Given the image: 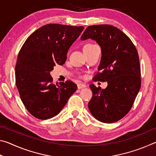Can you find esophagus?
<instances>
[{
	"label": "esophagus",
	"instance_id": "esophagus-1",
	"mask_svg": "<svg viewBox=\"0 0 156 156\" xmlns=\"http://www.w3.org/2000/svg\"><path fill=\"white\" fill-rule=\"evenodd\" d=\"M86 87H87V85H86V84H83V83H78V89H81L83 88H85Z\"/></svg>",
	"mask_w": 156,
	"mask_h": 156
}]
</instances>
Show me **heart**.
Masks as SVG:
<instances>
[{"mask_svg":"<svg viewBox=\"0 0 156 156\" xmlns=\"http://www.w3.org/2000/svg\"><path fill=\"white\" fill-rule=\"evenodd\" d=\"M87 44H86V45H87Z\"/></svg>","mask_w":156,"mask_h":156,"instance_id":"1","label":"heart"}]
</instances>
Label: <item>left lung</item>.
Listing matches in <instances>:
<instances>
[{
  "label": "left lung",
  "instance_id": "left-lung-1",
  "mask_svg": "<svg viewBox=\"0 0 156 156\" xmlns=\"http://www.w3.org/2000/svg\"><path fill=\"white\" fill-rule=\"evenodd\" d=\"M88 38L96 41L102 50L99 72L93 80L108 83L105 89L89 85L93 96L89 109L100 122H117L130 111L140 89L138 51L125 34L110 25L89 26L81 40Z\"/></svg>",
  "mask_w": 156,
  "mask_h": 156
}]
</instances>
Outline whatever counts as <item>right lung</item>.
<instances>
[{
  "label": "right lung",
  "mask_w": 156,
  "mask_h": 156,
  "mask_svg": "<svg viewBox=\"0 0 156 156\" xmlns=\"http://www.w3.org/2000/svg\"><path fill=\"white\" fill-rule=\"evenodd\" d=\"M84 30L83 26L47 24L28 37L15 67L16 85L26 109L41 120L56 115L77 89L71 80L52 83L50 72L67 60L69 49Z\"/></svg>",
  "instance_id": "add662e5"
}]
</instances>
